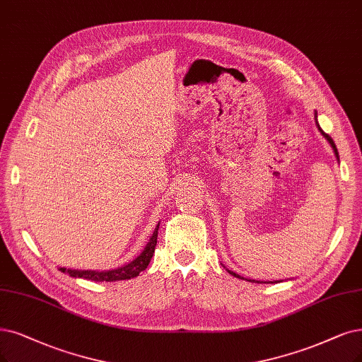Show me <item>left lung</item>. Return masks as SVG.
Returning a JSON list of instances; mask_svg holds the SVG:
<instances>
[{
  "mask_svg": "<svg viewBox=\"0 0 362 362\" xmlns=\"http://www.w3.org/2000/svg\"><path fill=\"white\" fill-rule=\"evenodd\" d=\"M316 115H317V113H315V117H316V125H317V128H319V131H320V132H322V136H324V137H325V139H327V140H328V141H329V144H331V147H332V149H334V153H336V156H337V159H339V152H337V147H336V144H334V141H332V139H331V137H329V136H328V134H325V132H324V131H322V129H320V127H319V124H317V116H316ZM228 273H230V274H233V276H234V277H238V279H243V277H242V276H238V274H235V273H234V272H230V270H228ZM258 284H259V282H258ZM264 284H265V282H264ZM267 284H273V282H267Z\"/></svg>",
  "mask_w": 362,
  "mask_h": 362,
  "instance_id": "obj_1",
  "label": "left lung"
}]
</instances>
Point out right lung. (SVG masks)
I'll use <instances>...</instances> for the list:
<instances>
[{"label": "right lung", "mask_w": 362, "mask_h": 362, "mask_svg": "<svg viewBox=\"0 0 362 362\" xmlns=\"http://www.w3.org/2000/svg\"><path fill=\"white\" fill-rule=\"evenodd\" d=\"M158 228L159 223L156 225V228L149 240V243L146 245V247L143 249V252L140 255L131 261L129 264L119 267L116 270H109V272H93V270H71V269H64L61 267V272L70 274L71 277H80V279H86V280H93V282H116V280H127V279H132L137 277L141 272H144L149 265L153 252H155V246H156V238H158Z\"/></svg>", "instance_id": "1"}]
</instances>
